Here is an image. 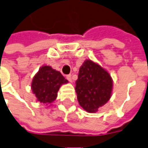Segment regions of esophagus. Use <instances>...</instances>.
Instances as JSON below:
<instances>
[{"instance_id": "1", "label": "esophagus", "mask_w": 148, "mask_h": 148, "mask_svg": "<svg viewBox=\"0 0 148 148\" xmlns=\"http://www.w3.org/2000/svg\"><path fill=\"white\" fill-rule=\"evenodd\" d=\"M67 79H68L70 82H72V75L71 74H69V75H67Z\"/></svg>"}]
</instances>
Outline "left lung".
<instances>
[{"label":"left lung","instance_id":"8db88e82","mask_svg":"<svg viewBox=\"0 0 148 148\" xmlns=\"http://www.w3.org/2000/svg\"><path fill=\"white\" fill-rule=\"evenodd\" d=\"M113 82L108 72L91 60L80 67L76 81L77 100L80 106L89 113L97 112L110 100Z\"/></svg>","mask_w":148,"mask_h":148}]
</instances>
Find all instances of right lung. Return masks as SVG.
Returning a JSON list of instances; mask_svg holds the SVG:
<instances>
[{"label": "right lung", "mask_w": 148, "mask_h": 148, "mask_svg": "<svg viewBox=\"0 0 148 148\" xmlns=\"http://www.w3.org/2000/svg\"><path fill=\"white\" fill-rule=\"evenodd\" d=\"M66 83L68 80L60 72L50 66H43L34 77L31 87L38 101L50 105L56 99L60 87Z\"/></svg>", "instance_id": "1"}]
</instances>
